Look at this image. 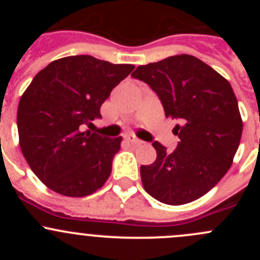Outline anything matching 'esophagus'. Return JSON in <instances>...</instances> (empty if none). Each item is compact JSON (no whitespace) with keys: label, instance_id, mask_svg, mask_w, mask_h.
<instances>
[{"label":"esophagus","instance_id":"34e87169","mask_svg":"<svg viewBox=\"0 0 260 260\" xmlns=\"http://www.w3.org/2000/svg\"><path fill=\"white\" fill-rule=\"evenodd\" d=\"M127 142L129 143V145H133V146H137V145H141L142 143V141L137 140V138H133V137H128L127 138Z\"/></svg>","mask_w":260,"mask_h":260}]
</instances>
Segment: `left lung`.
<instances>
[{"instance_id":"obj_1","label":"left lung","mask_w":260,"mask_h":260,"mask_svg":"<svg viewBox=\"0 0 260 260\" xmlns=\"http://www.w3.org/2000/svg\"><path fill=\"white\" fill-rule=\"evenodd\" d=\"M132 77L156 91L166 118L180 122L174 128L180 138L174 152L152 143L157 158L141 166L143 187L167 205L198 200L224 177L239 147L243 120L232 85L187 54L141 65Z\"/></svg>"}]
</instances>
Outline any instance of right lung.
<instances>
[{
    "label": "right lung",
    "mask_w": 260,
    "mask_h": 260,
    "mask_svg": "<svg viewBox=\"0 0 260 260\" xmlns=\"http://www.w3.org/2000/svg\"><path fill=\"white\" fill-rule=\"evenodd\" d=\"M133 69L132 64L90 55L61 57L40 70L23 91L18 142L30 169L50 190L84 198L108 180L122 137H102L81 128L102 118V104Z\"/></svg>",
    "instance_id": "add662e5"
}]
</instances>
